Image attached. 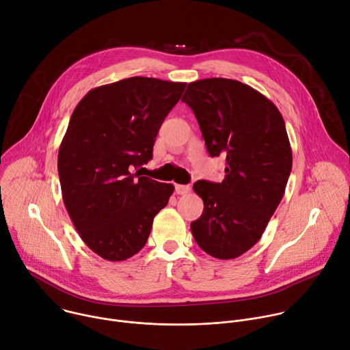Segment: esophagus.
<instances>
[{"label": "esophagus", "mask_w": 350, "mask_h": 350, "mask_svg": "<svg viewBox=\"0 0 350 350\" xmlns=\"http://www.w3.org/2000/svg\"><path fill=\"white\" fill-rule=\"evenodd\" d=\"M174 189H176V192H177L178 195H185V193H188V192L191 191V187H189V185L176 184V185H174Z\"/></svg>", "instance_id": "obj_1"}]
</instances>
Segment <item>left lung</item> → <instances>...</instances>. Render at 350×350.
Here are the masks:
<instances>
[{
  "instance_id": "8db88e82",
  "label": "left lung",
  "mask_w": 350,
  "mask_h": 350,
  "mask_svg": "<svg viewBox=\"0 0 350 350\" xmlns=\"http://www.w3.org/2000/svg\"><path fill=\"white\" fill-rule=\"evenodd\" d=\"M181 101L209 155L226 158L221 183L193 184L204 212L191 223L192 235L208 255L235 259L260 239L284 196L292 169L284 119L263 94L231 79L189 83Z\"/></svg>"
}]
</instances>
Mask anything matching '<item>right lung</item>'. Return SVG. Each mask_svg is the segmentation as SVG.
<instances>
[{
  "label": "right lung",
  "instance_id": "obj_1",
  "mask_svg": "<svg viewBox=\"0 0 350 350\" xmlns=\"http://www.w3.org/2000/svg\"><path fill=\"white\" fill-rule=\"evenodd\" d=\"M185 85L130 77L92 88L72 113L58 154L62 198L81 239L103 259L138 254L169 202L174 187L139 170Z\"/></svg>",
  "mask_w": 350,
  "mask_h": 350
}]
</instances>
